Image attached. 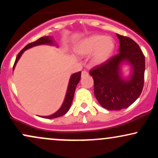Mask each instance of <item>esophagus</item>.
Returning <instances> with one entry per match:
<instances>
[{"instance_id": "34e87169", "label": "esophagus", "mask_w": 158, "mask_h": 158, "mask_svg": "<svg viewBox=\"0 0 158 158\" xmlns=\"http://www.w3.org/2000/svg\"><path fill=\"white\" fill-rule=\"evenodd\" d=\"M88 75V73L87 71H82L81 72V77H85Z\"/></svg>"}]
</instances>
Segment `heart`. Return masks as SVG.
Wrapping results in <instances>:
<instances>
[{"mask_svg":"<svg viewBox=\"0 0 158 158\" xmlns=\"http://www.w3.org/2000/svg\"><path fill=\"white\" fill-rule=\"evenodd\" d=\"M115 48V41L111 37L93 34L81 39L76 45L75 50L79 55L82 56L92 54V63L100 65L105 64L112 57Z\"/></svg>","mask_w":158,"mask_h":158,"instance_id":"obj_1","label":"heart"}]
</instances>
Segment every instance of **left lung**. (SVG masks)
<instances>
[{
  "mask_svg": "<svg viewBox=\"0 0 158 158\" xmlns=\"http://www.w3.org/2000/svg\"><path fill=\"white\" fill-rule=\"evenodd\" d=\"M119 54L105 64L90 70L94 82V95L103 108L119 110L128 108L139 97L143 88L145 56L138 44L131 39L117 34ZM124 65L130 66L125 77Z\"/></svg>",
  "mask_w": 158,
  "mask_h": 158,
  "instance_id": "left-lung-1",
  "label": "left lung"
}]
</instances>
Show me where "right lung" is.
Masks as SVG:
<instances>
[{"mask_svg":"<svg viewBox=\"0 0 158 158\" xmlns=\"http://www.w3.org/2000/svg\"><path fill=\"white\" fill-rule=\"evenodd\" d=\"M39 45H50V46H56V48H59V45L56 44V42L54 41V40L52 39V36H44V37L40 38L39 39L37 40V41L27 44V46L25 47V48H23L19 54H18L15 61V64H14V66H13V70L15 68L16 64L18 63V61H19L20 58H21V56H22V54L24 52V51H26V50H28V49L33 48V47L39 46ZM80 79H81V71L72 74V75L70 76V79H69L68 89H67L64 99V101H63V103L62 105H61V106L60 107V108H59L57 111H56L54 114H51V115L41 116V117H43V118H46V119H53V118H56V117H61V116L64 115V114H66L69 110V109H70V106H71L72 101H73V99L74 93H75L76 88H77V85L78 83H79Z\"/></svg>","mask_w":158,"mask_h":158,"instance_id":"obj_1","label":"right lung"}]
</instances>
